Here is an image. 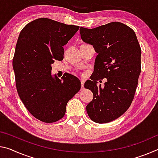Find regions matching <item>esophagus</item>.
<instances>
[{
    "label": "esophagus",
    "mask_w": 158,
    "mask_h": 158,
    "mask_svg": "<svg viewBox=\"0 0 158 158\" xmlns=\"http://www.w3.org/2000/svg\"><path fill=\"white\" fill-rule=\"evenodd\" d=\"M81 90H83L84 88V80H81Z\"/></svg>",
    "instance_id": "obj_1"
}]
</instances>
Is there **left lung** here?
I'll list each match as a JSON object with an SVG mask.
<instances>
[{
  "instance_id": "8db88e82",
  "label": "left lung",
  "mask_w": 158,
  "mask_h": 158,
  "mask_svg": "<svg viewBox=\"0 0 158 158\" xmlns=\"http://www.w3.org/2000/svg\"><path fill=\"white\" fill-rule=\"evenodd\" d=\"M80 34L98 53L91 81L84 84L94 94L87 113L95 122L107 123L123 114L133 101L141 71V46L134 30L118 22L94 29L81 27ZM104 78V86H97Z\"/></svg>"
}]
</instances>
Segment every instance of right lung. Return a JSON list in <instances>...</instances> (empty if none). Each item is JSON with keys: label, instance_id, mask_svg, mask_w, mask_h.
I'll list each match as a JSON object with an SVG mask.
<instances>
[{"label": "right lung", "instance_id": "1", "mask_svg": "<svg viewBox=\"0 0 158 158\" xmlns=\"http://www.w3.org/2000/svg\"><path fill=\"white\" fill-rule=\"evenodd\" d=\"M79 29L39 18L19 34L12 60L17 91L27 110L40 121L52 123L62 119L67 103L81 89V81L73 75L64 74L62 81L51 75V64L63 60L62 46Z\"/></svg>", "mask_w": 158, "mask_h": 158}]
</instances>
